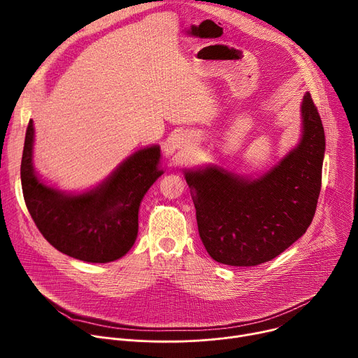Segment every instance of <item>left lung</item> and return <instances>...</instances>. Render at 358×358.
I'll return each instance as SVG.
<instances>
[{"label": "left lung", "instance_id": "8db88e82", "mask_svg": "<svg viewBox=\"0 0 358 358\" xmlns=\"http://www.w3.org/2000/svg\"><path fill=\"white\" fill-rule=\"evenodd\" d=\"M301 115L300 144L261 178L243 180L217 167L185 173L195 191L199 238L214 261L257 266L276 258L310 227L326 145L310 93L303 99Z\"/></svg>", "mask_w": 358, "mask_h": 358}]
</instances>
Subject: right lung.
Segmentation results:
<instances>
[{
    "label": "right lung",
    "instance_id": "obj_1",
    "mask_svg": "<svg viewBox=\"0 0 358 358\" xmlns=\"http://www.w3.org/2000/svg\"><path fill=\"white\" fill-rule=\"evenodd\" d=\"M34 126L29 120L21 160L25 206L43 238L71 258L106 264L122 258L138 231L140 202L162 174L160 148L137 151L97 189L64 195L48 188L32 169Z\"/></svg>",
    "mask_w": 358,
    "mask_h": 358
}]
</instances>
